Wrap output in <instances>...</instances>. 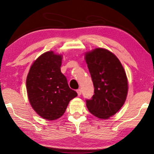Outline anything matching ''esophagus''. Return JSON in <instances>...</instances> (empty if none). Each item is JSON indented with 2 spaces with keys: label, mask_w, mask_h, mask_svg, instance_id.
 Here are the masks:
<instances>
[{
  "label": "esophagus",
  "mask_w": 154,
  "mask_h": 154,
  "mask_svg": "<svg viewBox=\"0 0 154 154\" xmlns=\"http://www.w3.org/2000/svg\"><path fill=\"white\" fill-rule=\"evenodd\" d=\"M76 92H77V93H78V95H79V96L81 95V89H78L76 90Z\"/></svg>",
  "instance_id": "obj_1"
}]
</instances>
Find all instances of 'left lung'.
<instances>
[{"label": "left lung", "mask_w": 154, "mask_h": 154, "mask_svg": "<svg viewBox=\"0 0 154 154\" xmlns=\"http://www.w3.org/2000/svg\"><path fill=\"white\" fill-rule=\"evenodd\" d=\"M85 59L94 88V94L86 100V106L94 116L108 119L125 102L128 91L125 71L117 57L104 48L86 52Z\"/></svg>", "instance_id": "1"}]
</instances>
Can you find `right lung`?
<instances>
[{"instance_id":"right-lung-1","label":"right lung","mask_w":154,"mask_h":154,"mask_svg":"<svg viewBox=\"0 0 154 154\" xmlns=\"http://www.w3.org/2000/svg\"><path fill=\"white\" fill-rule=\"evenodd\" d=\"M62 60V54L46 52L34 61L26 78L31 106L40 116L49 121L62 116L69 102L78 95L61 72Z\"/></svg>"}]
</instances>
